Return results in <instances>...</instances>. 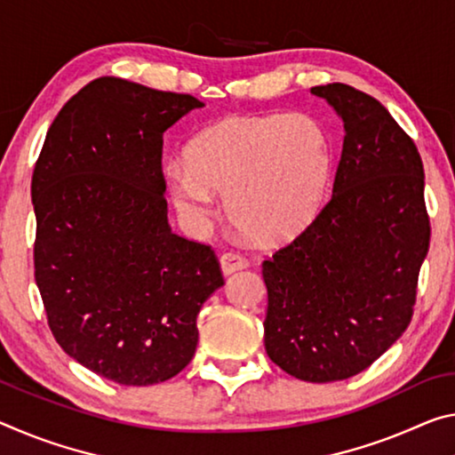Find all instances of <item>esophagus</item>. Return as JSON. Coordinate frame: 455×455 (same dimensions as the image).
Here are the masks:
<instances>
[{"mask_svg":"<svg viewBox=\"0 0 455 455\" xmlns=\"http://www.w3.org/2000/svg\"><path fill=\"white\" fill-rule=\"evenodd\" d=\"M247 267V259L239 253H233V251H228V253H222L220 255V269L225 275H233L235 271H241Z\"/></svg>","mask_w":455,"mask_h":455,"instance_id":"esophagus-1","label":"esophagus"}]
</instances>
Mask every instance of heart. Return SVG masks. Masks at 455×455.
<instances>
[{
	"instance_id": "obj_1",
	"label": "heart",
	"mask_w": 455,
	"mask_h": 455,
	"mask_svg": "<svg viewBox=\"0 0 455 455\" xmlns=\"http://www.w3.org/2000/svg\"><path fill=\"white\" fill-rule=\"evenodd\" d=\"M331 174L323 127L304 113L227 117L196 135L186 162L164 176L180 212L202 225L214 192L227 194L233 225L259 243H283L318 214Z\"/></svg>"
}]
</instances>
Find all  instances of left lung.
<instances>
[{
  "mask_svg": "<svg viewBox=\"0 0 455 455\" xmlns=\"http://www.w3.org/2000/svg\"><path fill=\"white\" fill-rule=\"evenodd\" d=\"M312 92L342 119V156L328 204L263 261V326L279 369L331 383L369 369L407 330L431 230L421 156L391 113L342 83Z\"/></svg>",
  "mask_w": 455,
  "mask_h": 455,
  "instance_id": "left-lung-1",
  "label": "left lung"
}]
</instances>
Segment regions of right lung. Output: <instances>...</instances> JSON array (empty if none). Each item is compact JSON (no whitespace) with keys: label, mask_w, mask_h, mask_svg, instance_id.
I'll return each mask as SVG.
<instances>
[{"label":"right lung","mask_w":455,"mask_h":455,"mask_svg":"<svg viewBox=\"0 0 455 455\" xmlns=\"http://www.w3.org/2000/svg\"><path fill=\"white\" fill-rule=\"evenodd\" d=\"M204 107L100 76L50 125L32 176L34 275L56 342L113 383H164L190 363L196 315L225 285L206 244L172 233L164 132Z\"/></svg>","instance_id":"1"}]
</instances>
